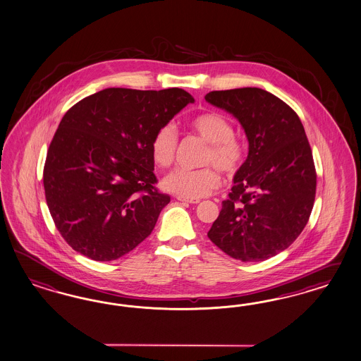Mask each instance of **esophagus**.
Returning <instances> with one entry per match:
<instances>
[{"label":"esophagus","mask_w":361,"mask_h":361,"mask_svg":"<svg viewBox=\"0 0 361 361\" xmlns=\"http://www.w3.org/2000/svg\"><path fill=\"white\" fill-rule=\"evenodd\" d=\"M177 200L181 202H188V204H198L200 200L197 198H186V197L177 196Z\"/></svg>","instance_id":"34e87169"}]
</instances>
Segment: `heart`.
I'll use <instances>...</instances> for the list:
<instances>
[{"instance_id": "obj_1", "label": "heart", "mask_w": 361, "mask_h": 361, "mask_svg": "<svg viewBox=\"0 0 361 361\" xmlns=\"http://www.w3.org/2000/svg\"><path fill=\"white\" fill-rule=\"evenodd\" d=\"M189 126L209 144L204 163L214 164L222 172L231 175L237 172L243 160V145L234 136L231 121L219 112H204L189 121ZM178 145V133L173 123L160 126L151 142L153 161L161 168H168L175 161ZM164 188L177 196L201 198L208 196L221 185V176L214 166L200 169L177 168L166 176Z\"/></svg>"}]
</instances>
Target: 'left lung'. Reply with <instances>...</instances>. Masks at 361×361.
Listing matches in <instances>:
<instances>
[{
  "mask_svg": "<svg viewBox=\"0 0 361 361\" xmlns=\"http://www.w3.org/2000/svg\"><path fill=\"white\" fill-rule=\"evenodd\" d=\"M205 100L240 121L249 142L209 240L242 262L269 259L299 237L314 207L317 172L303 124L262 88L212 91Z\"/></svg>",
  "mask_w": 361,
  "mask_h": 361,
  "instance_id": "left-lung-1",
  "label": "left lung"
}]
</instances>
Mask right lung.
Wrapping results in <instances>:
<instances>
[{"mask_svg":"<svg viewBox=\"0 0 361 361\" xmlns=\"http://www.w3.org/2000/svg\"><path fill=\"white\" fill-rule=\"evenodd\" d=\"M195 99L181 88H106L62 118L44 168L46 202L63 240L94 261L133 250L171 197L154 184L151 142Z\"/></svg>","mask_w":361,"mask_h":361,"instance_id":"1","label":"right lung"}]
</instances>
